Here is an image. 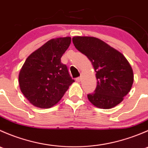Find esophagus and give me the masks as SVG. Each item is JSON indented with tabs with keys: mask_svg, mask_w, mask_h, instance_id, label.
Here are the masks:
<instances>
[{
	"mask_svg": "<svg viewBox=\"0 0 148 148\" xmlns=\"http://www.w3.org/2000/svg\"><path fill=\"white\" fill-rule=\"evenodd\" d=\"M81 81H82V77H78V78L76 79V82H80Z\"/></svg>",
	"mask_w": 148,
	"mask_h": 148,
	"instance_id": "obj_1",
	"label": "esophagus"
}]
</instances>
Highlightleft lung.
<instances>
[{"instance_id":"8db88e82","label":"left lung","mask_w":148,"mask_h":148,"mask_svg":"<svg viewBox=\"0 0 148 148\" xmlns=\"http://www.w3.org/2000/svg\"><path fill=\"white\" fill-rule=\"evenodd\" d=\"M76 49L87 56L96 72L97 85L95 92L87 95L95 107L111 109L123 100L132 88L133 71L122 53L95 37L74 36Z\"/></svg>"}]
</instances>
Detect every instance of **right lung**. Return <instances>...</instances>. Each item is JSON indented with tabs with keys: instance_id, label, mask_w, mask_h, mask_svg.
<instances>
[{
	"instance_id": "obj_1",
	"label": "right lung",
	"mask_w": 148,
	"mask_h": 148,
	"mask_svg": "<svg viewBox=\"0 0 148 148\" xmlns=\"http://www.w3.org/2000/svg\"><path fill=\"white\" fill-rule=\"evenodd\" d=\"M71 44V37L48 41L25 61L18 76L25 97L38 108L53 107L74 82L61 58Z\"/></svg>"
}]
</instances>
